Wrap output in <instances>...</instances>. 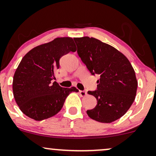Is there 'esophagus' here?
<instances>
[{
  "mask_svg": "<svg viewBox=\"0 0 156 156\" xmlns=\"http://www.w3.org/2000/svg\"><path fill=\"white\" fill-rule=\"evenodd\" d=\"M79 94L81 96H86V95H87V92L85 91V90H80Z\"/></svg>",
  "mask_w": 156,
  "mask_h": 156,
  "instance_id": "obj_1",
  "label": "esophagus"
}]
</instances>
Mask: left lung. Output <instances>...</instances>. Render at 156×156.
Returning <instances> with one entry per match:
<instances>
[{
	"mask_svg": "<svg viewBox=\"0 0 156 156\" xmlns=\"http://www.w3.org/2000/svg\"><path fill=\"white\" fill-rule=\"evenodd\" d=\"M78 54L92 75L100 76L97 90L88 91L97 100L88 117L111 123L125 114L135 98L137 80L128 59L111 45L89 37L73 38Z\"/></svg>",
	"mask_w": 156,
	"mask_h": 156,
	"instance_id": "left-lung-1",
	"label": "left lung"
}]
</instances>
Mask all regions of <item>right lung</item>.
<instances>
[{
	"label": "right lung",
	"instance_id": "right-lung-1",
	"mask_svg": "<svg viewBox=\"0 0 156 156\" xmlns=\"http://www.w3.org/2000/svg\"><path fill=\"white\" fill-rule=\"evenodd\" d=\"M76 50L72 38L58 37L24 55L13 76V93L25 115L37 121L52 117L60 111L70 93L78 91L76 87L62 88L52 83L61 57Z\"/></svg>",
	"mask_w": 156,
	"mask_h": 156
}]
</instances>
